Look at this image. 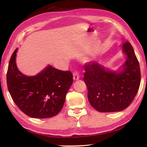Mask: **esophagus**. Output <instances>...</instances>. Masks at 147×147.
Segmentation results:
<instances>
[{
	"instance_id": "1",
	"label": "esophagus",
	"mask_w": 147,
	"mask_h": 147,
	"mask_svg": "<svg viewBox=\"0 0 147 147\" xmlns=\"http://www.w3.org/2000/svg\"><path fill=\"white\" fill-rule=\"evenodd\" d=\"M79 73L78 72V71L77 70H75L74 73H73V78L74 80H78L79 79Z\"/></svg>"
}]
</instances>
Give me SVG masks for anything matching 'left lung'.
I'll return each mask as SVG.
<instances>
[{"label":"left lung","instance_id":"8db88e82","mask_svg":"<svg viewBox=\"0 0 147 147\" xmlns=\"http://www.w3.org/2000/svg\"><path fill=\"white\" fill-rule=\"evenodd\" d=\"M127 56L123 70L116 72L97 62L84 66L83 80L88 88L90 104L100 112H115L126 109L134 100L140 83L139 61L132 45L127 41L123 44Z\"/></svg>","mask_w":147,"mask_h":147}]
</instances>
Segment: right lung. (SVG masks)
<instances>
[{
  "label": "right lung",
  "mask_w": 147,
  "mask_h": 147,
  "mask_svg": "<svg viewBox=\"0 0 147 147\" xmlns=\"http://www.w3.org/2000/svg\"><path fill=\"white\" fill-rule=\"evenodd\" d=\"M17 50L11 57L7 74V86L12 99L30 117L56 116L63 109L67 92L73 83L72 72L48 65L37 75L26 76L16 65Z\"/></svg>",
  "instance_id": "obj_1"
}]
</instances>
